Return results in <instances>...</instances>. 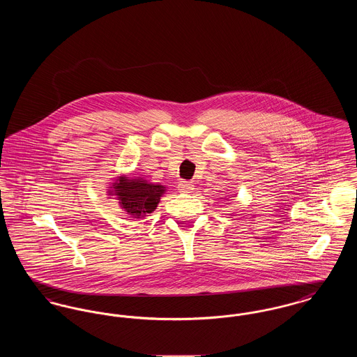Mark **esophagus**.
Segmentation results:
<instances>
[{
	"label": "esophagus",
	"mask_w": 357,
	"mask_h": 357,
	"mask_svg": "<svg viewBox=\"0 0 357 357\" xmlns=\"http://www.w3.org/2000/svg\"><path fill=\"white\" fill-rule=\"evenodd\" d=\"M178 190L181 192H191L194 190V185L192 182H187V181H182L179 185H178Z\"/></svg>",
	"instance_id": "obj_1"
}]
</instances>
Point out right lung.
<instances>
[{
    "instance_id": "obj_1",
    "label": "right lung",
    "mask_w": 357,
    "mask_h": 357,
    "mask_svg": "<svg viewBox=\"0 0 357 357\" xmlns=\"http://www.w3.org/2000/svg\"><path fill=\"white\" fill-rule=\"evenodd\" d=\"M115 188L121 207L135 218H142L146 214L153 213L165 192V187L160 185L147 183L142 179L126 178H120Z\"/></svg>"
}]
</instances>
